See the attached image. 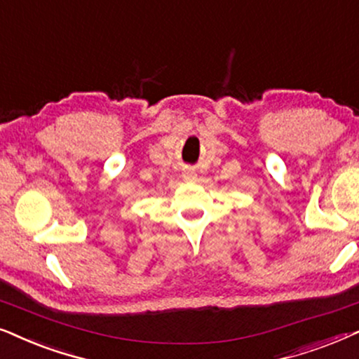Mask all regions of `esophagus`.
<instances>
[{
    "instance_id": "1",
    "label": "esophagus",
    "mask_w": 359,
    "mask_h": 359,
    "mask_svg": "<svg viewBox=\"0 0 359 359\" xmlns=\"http://www.w3.org/2000/svg\"><path fill=\"white\" fill-rule=\"evenodd\" d=\"M184 179H185V180H195V179H197V175H195L194 172H185Z\"/></svg>"
}]
</instances>
